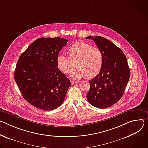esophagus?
<instances>
[{
  "label": "esophagus",
  "instance_id": "obj_1",
  "mask_svg": "<svg viewBox=\"0 0 148 148\" xmlns=\"http://www.w3.org/2000/svg\"><path fill=\"white\" fill-rule=\"evenodd\" d=\"M78 82L77 81H76V80H71V83L72 85H73V84H75L76 83H77Z\"/></svg>",
  "mask_w": 148,
  "mask_h": 148
}]
</instances>
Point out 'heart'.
Returning a JSON list of instances; mask_svg holds the SVG:
<instances>
[{"instance_id": "heart-1", "label": "heart", "mask_w": 148, "mask_h": 148, "mask_svg": "<svg viewBox=\"0 0 148 148\" xmlns=\"http://www.w3.org/2000/svg\"><path fill=\"white\" fill-rule=\"evenodd\" d=\"M69 57L60 54L56 59L59 69L64 74L72 73L75 79L86 77L92 79L100 72L103 61V56L101 49L93 47L86 42H76L68 49Z\"/></svg>"}]
</instances>
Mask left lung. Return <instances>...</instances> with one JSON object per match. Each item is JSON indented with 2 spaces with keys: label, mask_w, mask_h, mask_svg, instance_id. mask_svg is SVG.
Listing matches in <instances>:
<instances>
[{
  "label": "left lung",
  "mask_w": 148,
  "mask_h": 148,
  "mask_svg": "<svg viewBox=\"0 0 148 148\" xmlns=\"http://www.w3.org/2000/svg\"><path fill=\"white\" fill-rule=\"evenodd\" d=\"M89 39L101 49L103 61L99 73L89 81L86 97L93 106L104 109L121 99L129 79L130 69L123 51L111 41L99 36L86 38Z\"/></svg>",
  "instance_id": "obj_1"
}]
</instances>
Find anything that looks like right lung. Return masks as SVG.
I'll use <instances>...</instances> for the list:
<instances>
[{"label":"right lung","instance_id":"right-lung-1","mask_svg":"<svg viewBox=\"0 0 148 148\" xmlns=\"http://www.w3.org/2000/svg\"><path fill=\"white\" fill-rule=\"evenodd\" d=\"M68 41L40 38L19 57L14 79L24 99L34 106L46 111L63 103L71 82L58 68L56 59Z\"/></svg>","mask_w":148,"mask_h":148}]
</instances>
